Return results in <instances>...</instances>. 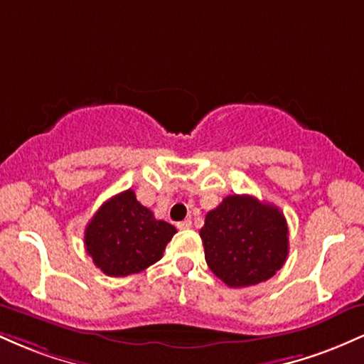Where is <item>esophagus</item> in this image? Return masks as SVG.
Here are the masks:
<instances>
[{
    "label": "esophagus",
    "mask_w": 364,
    "mask_h": 364,
    "mask_svg": "<svg viewBox=\"0 0 364 364\" xmlns=\"http://www.w3.org/2000/svg\"><path fill=\"white\" fill-rule=\"evenodd\" d=\"M176 228L179 229V231H186V229L191 228V220L186 219V220H181V223L176 224Z\"/></svg>",
    "instance_id": "esophagus-1"
}]
</instances>
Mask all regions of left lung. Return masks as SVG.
Segmentation results:
<instances>
[{
    "instance_id": "left-lung-1",
    "label": "left lung",
    "mask_w": 364,
    "mask_h": 364,
    "mask_svg": "<svg viewBox=\"0 0 364 364\" xmlns=\"http://www.w3.org/2000/svg\"><path fill=\"white\" fill-rule=\"evenodd\" d=\"M207 265L229 287H248L275 275L289 253L286 217L250 195H229L200 229Z\"/></svg>"
}]
</instances>
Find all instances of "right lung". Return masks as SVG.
<instances>
[{
    "label": "right lung",
    "mask_w": 364,
    "mask_h": 364,
    "mask_svg": "<svg viewBox=\"0 0 364 364\" xmlns=\"http://www.w3.org/2000/svg\"><path fill=\"white\" fill-rule=\"evenodd\" d=\"M174 232L127 190L104 202L87 224L85 250L104 274L127 277L161 260Z\"/></svg>",
    "instance_id": "add662e5"
}]
</instances>
